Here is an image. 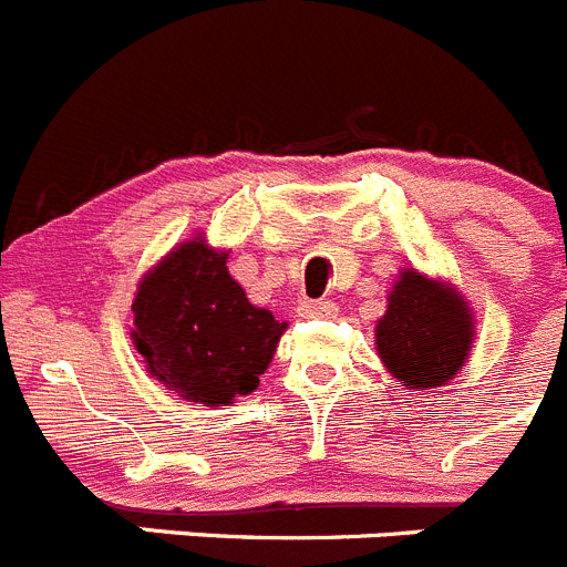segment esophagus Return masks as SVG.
Returning <instances> with one entry per match:
<instances>
[{"mask_svg":"<svg viewBox=\"0 0 567 567\" xmlns=\"http://www.w3.org/2000/svg\"><path fill=\"white\" fill-rule=\"evenodd\" d=\"M298 315L306 320H329L337 315V303H331V300H306V303H300Z\"/></svg>","mask_w":567,"mask_h":567,"instance_id":"1","label":"esophagus"}]
</instances>
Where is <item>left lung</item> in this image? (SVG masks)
I'll return each mask as SVG.
<instances>
[{
    "mask_svg": "<svg viewBox=\"0 0 567 567\" xmlns=\"http://www.w3.org/2000/svg\"><path fill=\"white\" fill-rule=\"evenodd\" d=\"M377 354L408 391H441L466 365L475 342V311L444 278L404 267L377 320Z\"/></svg>",
    "mask_w": 567,
    "mask_h": 567,
    "instance_id": "1",
    "label": "left lung"
}]
</instances>
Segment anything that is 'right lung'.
Wrapping results in <instances>:
<instances>
[{"label":"right lung","instance_id":"right-lung-1","mask_svg":"<svg viewBox=\"0 0 567 567\" xmlns=\"http://www.w3.org/2000/svg\"><path fill=\"white\" fill-rule=\"evenodd\" d=\"M227 256L196 233L140 278L132 300V342L148 373L202 408L256 391L289 326L249 303Z\"/></svg>","mask_w":567,"mask_h":567}]
</instances>
